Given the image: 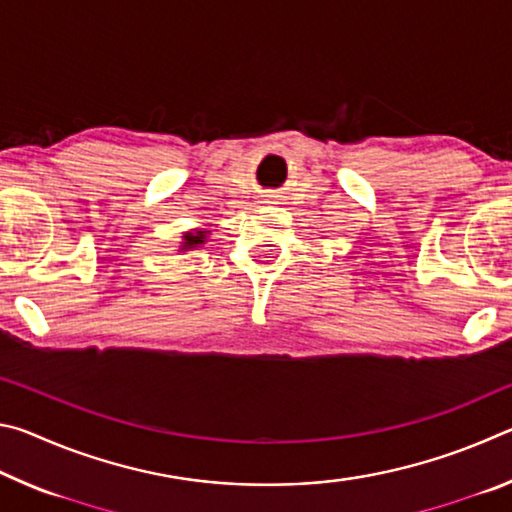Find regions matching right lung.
I'll list each match as a JSON object with an SVG mask.
<instances>
[{"mask_svg": "<svg viewBox=\"0 0 512 512\" xmlns=\"http://www.w3.org/2000/svg\"><path fill=\"white\" fill-rule=\"evenodd\" d=\"M205 237H207V230H192V232H185V237H183V246H180V250L198 248L201 244H205Z\"/></svg>", "mask_w": 512, "mask_h": 512, "instance_id": "obj_1", "label": "right lung"}]
</instances>
